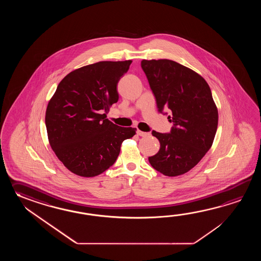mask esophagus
<instances>
[{
	"label": "esophagus",
	"instance_id": "esophagus-1",
	"mask_svg": "<svg viewBox=\"0 0 261 261\" xmlns=\"http://www.w3.org/2000/svg\"><path fill=\"white\" fill-rule=\"evenodd\" d=\"M137 134H138L139 136H142V137H146V136H149L150 134L148 133H144V132H142V130H140L138 129L137 130Z\"/></svg>",
	"mask_w": 261,
	"mask_h": 261
}]
</instances>
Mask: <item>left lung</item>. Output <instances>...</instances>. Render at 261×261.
Here are the masks:
<instances>
[{
    "label": "left lung",
    "mask_w": 261,
    "mask_h": 261,
    "mask_svg": "<svg viewBox=\"0 0 261 261\" xmlns=\"http://www.w3.org/2000/svg\"><path fill=\"white\" fill-rule=\"evenodd\" d=\"M141 66L159 111L169 109L173 125L170 133L152 132L161 148L148 161L164 175H181L200 162L216 136L218 112L211 89L199 73L175 61L143 60Z\"/></svg>",
    "instance_id": "obj_1"
}]
</instances>
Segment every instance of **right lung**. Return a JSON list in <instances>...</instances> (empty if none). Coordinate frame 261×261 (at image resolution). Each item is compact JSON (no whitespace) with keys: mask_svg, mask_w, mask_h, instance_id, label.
<instances>
[{"mask_svg":"<svg viewBox=\"0 0 261 261\" xmlns=\"http://www.w3.org/2000/svg\"><path fill=\"white\" fill-rule=\"evenodd\" d=\"M133 61H100L68 73L45 112L50 146L72 173L93 177L116 162L123 141L136 128H123L105 112L118 100L117 86Z\"/></svg>","mask_w":261,"mask_h":261,"instance_id":"obj_1","label":"right lung"}]
</instances>
